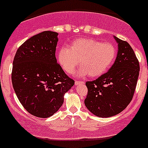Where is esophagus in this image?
<instances>
[{
  "label": "esophagus",
  "mask_w": 148,
  "mask_h": 148,
  "mask_svg": "<svg viewBox=\"0 0 148 148\" xmlns=\"http://www.w3.org/2000/svg\"><path fill=\"white\" fill-rule=\"evenodd\" d=\"M84 83L83 81H79V80H76L75 81V85H82V84Z\"/></svg>",
  "instance_id": "esophagus-1"
}]
</instances>
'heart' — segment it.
I'll return each mask as SVG.
<instances>
[{
    "instance_id": "b5f03b06",
    "label": "heart",
    "mask_w": 148,
    "mask_h": 148,
    "mask_svg": "<svg viewBox=\"0 0 148 148\" xmlns=\"http://www.w3.org/2000/svg\"><path fill=\"white\" fill-rule=\"evenodd\" d=\"M116 56V49L111 43H101L93 38H79L69 47H62L58 60L63 69L71 74L80 63V74L91 77L101 75L108 70Z\"/></svg>"
}]
</instances>
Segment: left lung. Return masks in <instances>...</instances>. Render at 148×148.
<instances>
[{"mask_svg":"<svg viewBox=\"0 0 148 148\" xmlns=\"http://www.w3.org/2000/svg\"><path fill=\"white\" fill-rule=\"evenodd\" d=\"M118 52L114 64L105 74L85 82V104L101 118H108L125 110L133 99L139 74V63L127 41L114 36Z\"/></svg>","mask_w":148,"mask_h":148,"instance_id":"obj_1","label":"left lung"}]
</instances>
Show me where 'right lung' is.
<instances>
[{"mask_svg": "<svg viewBox=\"0 0 148 148\" xmlns=\"http://www.w3.org/2000/svg\"><path fill=\"white\" fill-rule=\"evenodd\" d=\"M58 34L43 31L26 40L13 60L12 81L25 109L38 118H49L63 105V96L73 85L57 63Z\"/></svg>", "mask_w": 148, "mask_h": 148, "instance_id": "right-lung-1", "label": "right lung"}]
</instances>
